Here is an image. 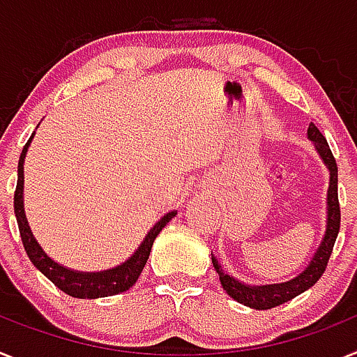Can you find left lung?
Wrapping results in <instances>:
<instances>
[{"instance_id": "obj_1", "label": "left lung", "mask_w": 357, "mask_h": 357, "mask_svg": "<svg viewBox=\"0 0 357 357\" xmlns=\"http://www.w3.org/2000/svg\"><path fill=\"white\" fill-rule=\"evenodd\" d=\"M307 137L309 141L314 142L316 149H318L319 157L325 162V166L328 167V173H331V181H328V191H327V227H325L324 240L319 243L318 251L314 252V257L310 260L309 266L305 267L303 273H300L296 278L289 280L285 283H273V285H245V283L238 282L236 278L229 276L222 269V266L218 264L215 257L211 255V261L215 271L220 276V283L224 291L229 294L233 300H236L238 303L251 307V309L266 310L273 309V307H278L285 301L296 298L298 294H301L303 291H307L309 287H312L321 274L325 273L328 264V258L332 255V248H334V242L337 238V233H340V200H337V166L336 158L332 155L331 148L327 144V139L321 135L318 128L314 124H309V130H307Z\"/></svg>"}]
</instances>
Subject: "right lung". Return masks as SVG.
<instances>
[{
	"label": "right lung",
	"instance_id": "1",
	"mask_svg": "<svg viewBox=\"0 0 357 357\" xmlns=\"http://www.w3.org/2000/svg\"><path fill=\"white\" fill-rule=\"evenodd\" d=\"M33 133L30 135L29 142L25 144L23 151H21L20 164H17V185L16 193H14V213L17 218V227H20L21 242L25 248L26 255H29L30 261L33 267H38L48 280H50L57 289L68 294L72 298H81V300H96V298L105 296H115L119 292L128 291L133 287V283L139 280L142 269H144L146 261L151 252V245H153L157 234L162 231L164 225L172 220L176 211L167 213L164 215L157 224L149 229L146 234L144 242L139 245L132 257L128 258L124 264L114 267L108 271H99V273H81V271H72L68 267L61 266L57 261L52 260L47 252L43 251V248L38 243V240L33 238L32 229H30L29 220L25 215V206H23V162H25L26 149H29L30 141H32Z\"/></svg>",
	"mask_w": 357,
	"mask_h": 357
}]
</instances>
